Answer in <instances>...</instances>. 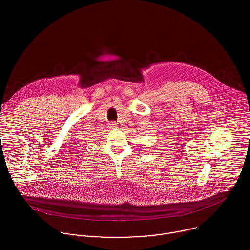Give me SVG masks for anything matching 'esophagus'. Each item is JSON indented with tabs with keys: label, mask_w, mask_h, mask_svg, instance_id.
<instances>
[{
	"label": "esophagus",
	"mask_w": 250,
	"mask_h": 250,
	"mask_svg": "<svg viewBox=\"0 0 250 250\" xmlns=\"http://www.w3.org/2000/svg\"><path fill=\"white\" fill-rule=\"evenodd\" d=\"M109 125H110L112 128H116V122H114V121H111Z\"/></svg>",
	"instance_id": "obj_1"
}]
</instances>
